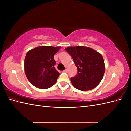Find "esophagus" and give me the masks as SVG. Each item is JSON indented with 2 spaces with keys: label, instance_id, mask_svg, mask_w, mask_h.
Returning a JSON list of instances; mask_svg holds the SVG:
<instances>
[{
  "label": "esophagus",
  "instance_id": "obj_1",
  "mask_svg": "<svg viewBox=\"0 0 131 131\" xmlns=\"http://www.w3.org/2000/svg\"><path fill=\"white\" fill-rule=\"evenodd\" d=\"M63 72H64V73H67V72H68V70H67V69H66L65 70H63Z\"/></svg>",
  "mask_w": 131,
  "mask_h": 131
}]
</instances>
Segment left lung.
I'll list each match as a JSON object with an SVG mask.
<instances>
[{"mask_svg": "<svg viewBox=\"0 0 131 131\" xmlns=\"http://www.w3.org/2000/svg\"><path fill=\"white\" fill-rule=\"evenodd\" d=\"M65 49L72 57L78 69L76 76L70 78L74 88L88 91L97 87L103 77L105 69L102 55L86 46H69Z\"/></svg>", "mask_w": 131, "mask_h": 131, "instance_id": "1", "label": "left lung"}]
</instances>
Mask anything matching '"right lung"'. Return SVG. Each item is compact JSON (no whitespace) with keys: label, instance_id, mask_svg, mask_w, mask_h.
<instances>
[{"label":"right lung","instance_id":"obj_1","mask_svg":"<svg viewBox=\"0 0 131 131\" xmlns=\"http://www.w3.org/2000/svg\"><path fill=\"white\" fill-rule=\"evenodd\" d=\"M61 46H40L29 51L25 58V72L36 88L46 89L56 82L59 73L55 69L54 55Z\"/></svg>","mask_w":131,"mask_h":131}]
</instances>
